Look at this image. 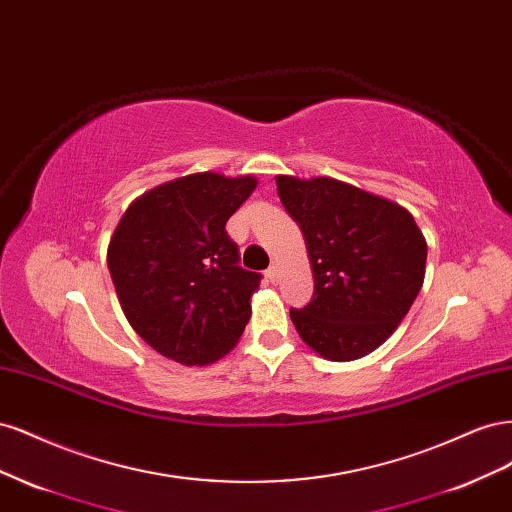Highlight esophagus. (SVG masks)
<instances>
[{"instance_id":"esophagus-1","label":"esophagus","mask_w":512,"mask_h":512,"mask_svg":"<svg viewBox=\"0 0 512 512\" xmlns=\"http://www.w3.org/2000/svg\"><path fill=\"white\" fill-rule=\"evenodd\" d=\"M267 277H269V280H271L273 284L277 282V277H280V267H277L275 262H273V265L267 269Z\"/></svg>"}]
</instances>
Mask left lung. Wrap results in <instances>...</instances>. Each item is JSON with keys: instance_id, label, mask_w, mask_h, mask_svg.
<instances>
[{"instance_id": "obj_1", "label": "left lung", "mask_w": 512, "mask_h": 512, "mask_svg": "<svg viewBox=\"0 0 512 512\" xmlns=\"http://www.w3.org/2000/svg\"><path fill=\"white\" fill-rule=\"evenodd\" d=\"M275 183L303 232L314 275V299L290 309L294 329L322 359L367 356L393 335L421 292V228L408 209L344 181L277 175Z\"/></svg>"}]
</instances>
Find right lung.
Wrapping results in <instances>:
<instances>
[{"label": "right lung", "instance_id": "obj_1", "mask_svg": "<svg viewBox=\"0 0 512 512\" xmlns=\"http://www.w3.org/2000/svg\"><path fill=\"white\" fill-rule=\"evenodd\" d=\"M256 183L194 173L138 196L121 215L108 271L132 329L166 359L203 367L243 335L260 273L239 267L224 226Z\"/></svg>", "mask_w": 512, "mask_h": 512}]
</instances>
